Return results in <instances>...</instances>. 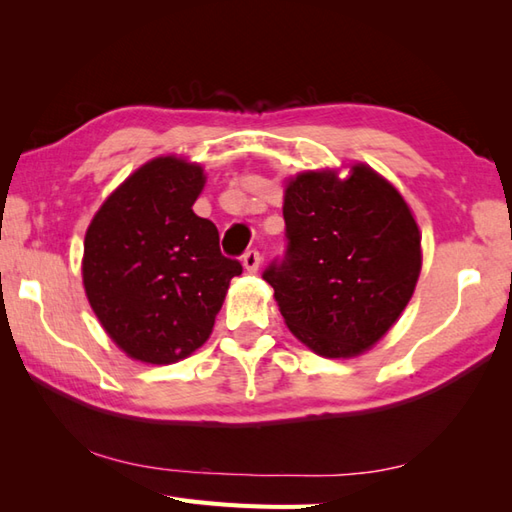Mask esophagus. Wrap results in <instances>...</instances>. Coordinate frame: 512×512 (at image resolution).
Returning <instances> with one entry per match:
<instances>
[{"label":"esophagus","mask_w":512,"mask_h":512,"mask_svg":"<svg viewBox=\"0 0 512 512\" xmlns=\"http://www.w3.org/2000/svg\"><path fill=\"white\" fill-rule=\"evenodd\" d=\"M242 262H244V268L248 270V273H257L259 264H262V255H259L257 248H250V250H246V253H244Z\"/></svg>","instance_id":"34e87169"}]
</instances>
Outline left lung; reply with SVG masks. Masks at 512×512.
<instances>
[{
    "label": "left lung",
    "instance_id": "8db88e82",
    "mask_svg": "<svg viewBox=\"0 0 512 512\" xmlns=\"http://www.w3.org/2000/svg\"><path fill=\"white\" fill-rule=\"evenodd\" d=\"M286 253L264 279L290 332L325 358L369 350L409 303L420 231L402 195L365 165L301 173L284 198Z\"/></svg>",
    "mask_w": 512,
    "mask_h": 512
}]
</instances>
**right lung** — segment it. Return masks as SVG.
Listing matches in <instances>:
<instances>
[{
    "mask_svg": "<svg viewBox=\"0 0 512 512\" xmlns=\"http://www.w3.org/2000/svg\"><path fill=\"white\" fill-rule=\"evenodd\" d=\"M202 167L156 158L132 173L85 233L83 286L105 332L127 356L169 365L209 339L237 259L211 220L193 213Z\"/></svg>",
    "mask_w": 512,
    "mask_h": 512,
    "instance_id": "1",
    "label": "right lung"
}]
</instances>
